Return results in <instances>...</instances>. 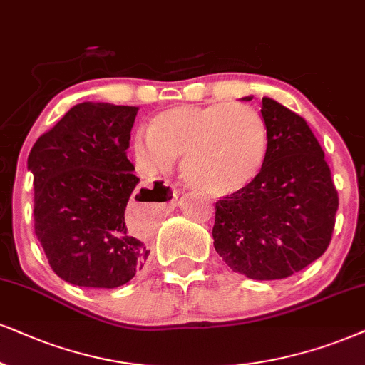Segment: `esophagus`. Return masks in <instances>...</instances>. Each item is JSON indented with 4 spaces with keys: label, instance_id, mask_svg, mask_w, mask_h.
<instances>
[{
    "label": "esophagus",
    "instance_id": "esophagus-1",
    "mask_svg": "<svg viewBox=\"0 0 365 365\" xmlns=\"http://www.w3.org/2000/svg\"><path fill=\"white\" fill-rule=\"evenodd\" d=\"M162 184H164V190H165V192H168V195H169L170 200L174 201L175 197H178V187H175L174 184L170 182V181H168V179H165V181L162 182Z\"/></svg>",
    "mask_w": 365,
    "mask_h": 365
}]
</instances>
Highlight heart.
Listing matches in <instances>:
<instances>
[{
  "label": "heart",
  "mask_w": 365,
  "mask_h": 365,
  "mask_svg": "<svg viewBox=\"0 0 365 365\" xmlns=\"http://www.w3.org/2000/svg\"><path fill=\"white\" fill-rule=\"evenodd\" d=\"M135 154L148 169H165L182 157L181 174L191 190L210 197L232 196L262 170L267 128L245 105L174 106L148 121L147 138L135 140Z\"/></svg>",
  "instance_id": "b5f03b06"
}]
</instances>
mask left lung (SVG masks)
I'll return each mask as SVG.
<instances>
[{
	"label": "left lung",
	"instance_id": "1",
	"mask_svg": "<svg viewBox=\"0 0 365 365\" xmlns=\"http://www.w3.org/2000/svg\"><path fill=\"white\" fill-rule=\"evenodd\" d=\"M260 108L264 168L245 190L215 203L213 245L232 271L272 281L299 272L328 249L339 192L304 118L271 98Z\"/></svg>",
	"mask_w": 365,
	"mask_h": 365
}]
</instances>
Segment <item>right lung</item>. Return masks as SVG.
Returning a JSON list of instances; mask_svg holds the SVG:
<instances>
[{
	"instance_id": "right-lung-1",
	"label": "right lung",
	"mask_w": 365,
	"mask_h": 365,
	"mask_svg": "<svg viewBox=\"0 0 365 365\" xmlns=\"http://www.w3.org/2000/svg\"><path fill=\"white\" fill-rule=\"evenodd\" d=\"M137 106L84 101L40 135L29 155L35 235L52 271L84 287H118L145 264L147 245L125 225L130 197L152 203L127 159Z\"/></svg>"
}]
</instances>
